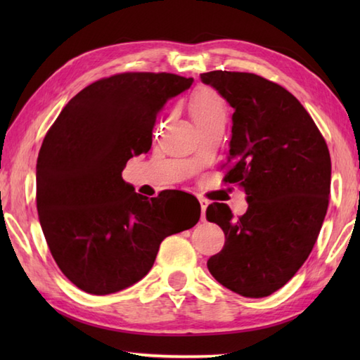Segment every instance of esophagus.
I'll return each instance as SVG.
<instances>
[{
  "label": "esophagus",
  "mask_w": 360,
  "mask_h": 360,
  "mask_svg": "<svg viewBox=\"0 0 360 360\" xmlns=\"http://www.w3.org/2000/svg\"><path fill=\"white\" fill-rule=\"evenodd\" d=\"M200 204H201V219H205V209L209 207V201L204 200V198H200Z\"/></svg>",
  "instance_id": "obj_1"
}]
</instances>
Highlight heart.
Segmentation results:
<instances>
[{"label":"heart","instance_id":"heart-1","mask_svg":"<svg viewBox=\"0 0 360 360\" xmlns=\"http://www.w3.org/2000/svg\"><path fill=\"white\" fill-rule=\"evenodd\" d=\"M190 114L196 125L205 124L213 119H224L226 105L223 97L212 88L196 89L190 98Z\"/></svg>","mask_w":360,"mask_h":360}]
</instances>
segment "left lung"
Here are the masks:
<instances>
[{
	"label": "left lung",
	"mask_w": 360,
	"mask_h": 360,
	"mask_svg": "<svg viewBox=\"0 0 360 360\" xmlns=\"http://www.w3.org/2000/svg\"><path fill=\"white\" fill-rule=\"evenodd\" d=\"M233 108L229 172L249 207L240 218L223 202L205 212L226 243L210 274L243 297L271 295L294 277L317 241L328 209L331 158L323 136L297 98L250 72L201 74Z\"/></svg>",
	"instance_id": "8db88e82"
}]
</instances>
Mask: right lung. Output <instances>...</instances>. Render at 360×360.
<instances>
[{"mask_svg":"<svg viewBox=\"0 0 360 360\" xmlns=\"http://www.w3.org/2000/svg\"><path fill=\"white\" fill-rule=\"evenodd\" d=\"M192 83L168 72L97 80L68 102L44 136L38 218L60 271L85 292L134 285L151 269L162 240L200 219L201 207L178 218L162 195L148 200L122 179L128 159L151 148L158 112Z\"/></svg>","mask_w":360,"mask_h":360,"instance_id":"obj_1","label":"right lung"}]
</instances>
